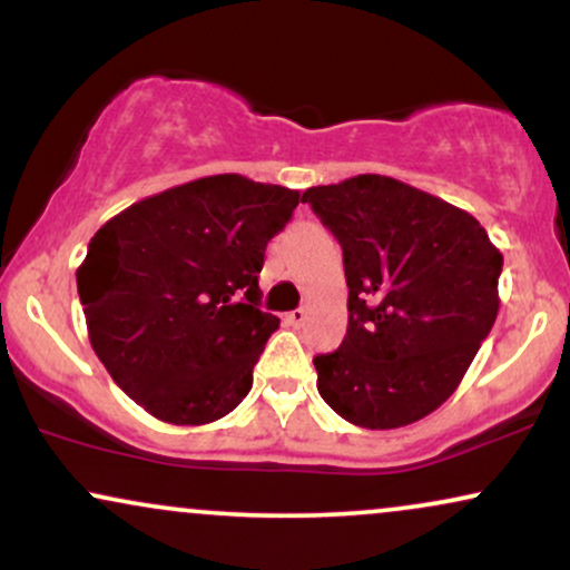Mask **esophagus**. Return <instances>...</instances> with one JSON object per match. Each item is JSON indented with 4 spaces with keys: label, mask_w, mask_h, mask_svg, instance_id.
<instances>
[{
    "label": "esophagus",
    "mask_w": 570,
    "mask_h": 570,
    "mask_svg": "<svg viewBox=\"0 0 570 570\" xmlns=\"http://www.w3.org/2000/svg\"><path fill=\"white\" fill-rule=\"evenodd\" d=\"M305 321H307V309L305 307H297V309H292V313H286V323H289V326H294V328H299Z\"/></svg>",
    "instance_id": "obj_1"
}]
</instances>
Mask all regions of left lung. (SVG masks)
I'll list each match as a JSON object with an SVG mask.
<instances>
[{
	"mask_svg": "<svg viewBox=\"0 0 570 570\" xmlns=\"http://www.w3.org/2000/svg\"><path fill=\"white\" fill-rule=\"evenodd\" d=\"M302 202L342 244L350 286L342 347L313 357L321 397L363 429L434 413L494 326L500 249L473 215L376 173Z\"/></svg>",
	"mask_w": 570,
	"mask_h": 570,
	"instance_id": "obj_1",
	"label": "left lung"
}]
</instances>
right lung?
<instances>
[{
    "instance_id": "right-lung-1",
    "label": "right lung",
    "mask_w": 570,
    "mask_h": 570,
    "mask_svg": "<svg viewBox=\"0 0 570 570\" xmlns=\"http://www.w3.org/2000/svg\"><path fill=\"white\" fill-rule=\"evenodd\" d=\"M297 205L299 191L223 173L136 202L94 234L78 297L94 352L136 405L202 426L247 397L278 328L257 273Z\"/></svg>"
}]
</instances>
